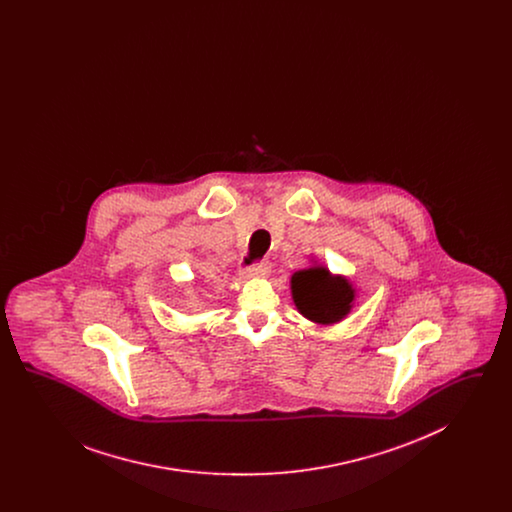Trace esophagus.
Here are the masks:
<instances>
[{"mask_svg": "<svg viewBox=\"0 0 512 512\" xmlns=\"http://www.w3.org/2000/svg\"><path fill=\"white\" fill-rule=\"evenodd\" d=\"M268 270H270V265L267 261H261V263H257V265H253V267H249L245 272H242V278H261V276H267Z\"/></svg>", "mask_w": 512, "mask_h": 512, "instance_id": "34e87169", "label": "esophagus"}]
</instances>
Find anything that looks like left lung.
<instances>
[{"label":"left lung","instance_id":"left-lung-1","mask_svg":"<svg viewBox=\"0 0 512 512\" xmlns=\"http://www.w3.org/2000/svg\"><path fill=\"white\" fill-rule=\"evenodd\" d=\"M290 284L297 311L315 324H336L353 309V284L322 265L295 270Z\"/></svg>","mask_w":512,"mask_h":512}]
</instances>
